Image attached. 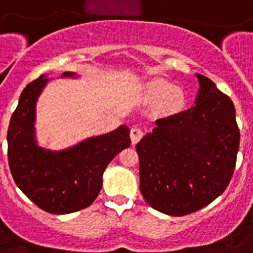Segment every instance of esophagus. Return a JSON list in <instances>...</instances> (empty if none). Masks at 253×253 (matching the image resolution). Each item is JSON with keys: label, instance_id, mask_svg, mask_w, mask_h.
<instances>
[{"label": "esophagus", "instance_id": "1", "mask_svg": "<svg viewBox=\"0 0 253 253\" xmlns=\"http://www.w3.org/2000/svg\"><path fill=\"white\" fill-rule=\"evenodd\" d=\"M142 137H143L142 128H139V127L135 126V127H132L131 130H130V138H131L132 143H137Z\"/></svg>", "mask_w": 253, "mask_h": 253}]
</instances>
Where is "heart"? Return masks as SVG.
I'll use <instances>...</instances> for the list:
<instances>
[{"label":"heart","mask_w":253,"mask_h":253,"mask_svg":"<svg viewBox=\"0 0 253 253\" xmlns=\"http://www.w3.org/2000/svg\"><path fill=\"white\" fill-rule=\"evenodd\" d=\"M148 97L152 101H163L168 111H179L184 105V93L164 80H154L148 85Z\"/></svg>","instance_id":"1"}]
</instances>
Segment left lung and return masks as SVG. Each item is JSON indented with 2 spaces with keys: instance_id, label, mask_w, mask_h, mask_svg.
Instances as JSON below:
<instances>
[{
  "instance_id": "1",
  "label": "left lung",
  "mask_w": 253,
  "mask_h": 253,
  "mask_svg": "<svg viewBox=\"0 0 253 253\" xmlns=\"http://www.w3.org/2000/svg\"><path fill=\"white\" fill-rule=\"evenodd\" d=\"M196 78L195 105L157 119L135 146L143 199L175 217L201 210L226 190L239 152L232 100L211 80Z\"/></svg>"
}]
</instances>
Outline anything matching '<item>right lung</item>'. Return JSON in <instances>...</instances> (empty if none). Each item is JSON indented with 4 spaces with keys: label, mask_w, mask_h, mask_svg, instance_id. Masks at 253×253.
<instances>
[{
    "label": "right lung",
    "mask_w": 253,
    "mask_h": 253,
    "mask_svg": "<svg viewBox=\"0 0 253 253\" xmlns=\"http://www.w3.org/2000/svg\"><path fill=\"white\" fill-rule=\"evenodd\" d=\"M74 73H63L73 77ZM42 74L28 84L8 128V161L14 183L20 190L51 214H69L90 206L103 186V172L116 154L130 146V130L92 137L61 152L38 146L35 141L36 100L46 86Z\"/></svg>",
    "instance_id": "add662e5"
}]
</instances>
